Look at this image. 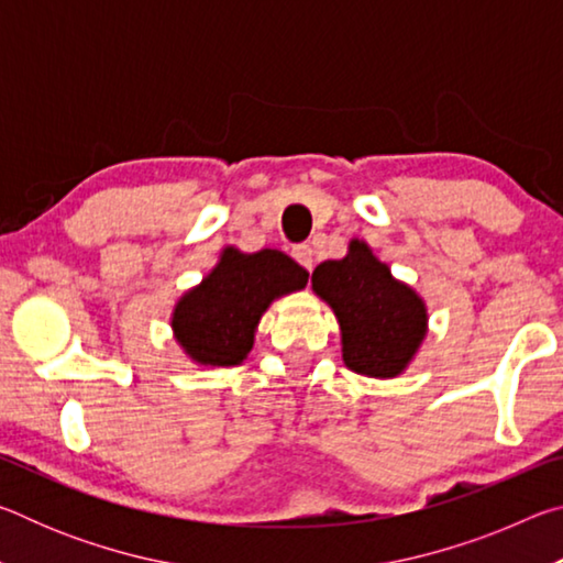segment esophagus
Instances as JSON below:
<instances>
[{
    "label": "esophagus",
    "instance_id": "34e87169",
    "mask_svg": "<svg viewBox=\"0 0 563 563\" xmlns=\"http://www.w3.org/2000/svg\"><path fill=\"white\" fill-rule=\"evenodd\" d=\"M290 255H292V261L298 263L302 271H308V273L312 271V261H316V258H312V255H316V253H312L310 245H305V243L302 245H295Z\"/></svg>",
    "mask_w": 563,
    "mask_h": 563
}]
</instances>
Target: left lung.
<instances>
[{"label":"left lung","instance_id":"8db88e82","mask_svg":"<svg viewBox=\"0 0 563 563\" xmlns=\"http://www.w3.org/2000/svg\"><path fill=\"white\" fill-rule=\"evenodd\" d=\"M312 290L335 310L342 360L352 373H402L424 338V305L412 288L393 278L365 243L352 241L345 258L320 263L312 273Z\"/></svg>","mask_w":563,"mask_h":563}]
</instances>
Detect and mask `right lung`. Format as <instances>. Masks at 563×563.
<instances>
[{
  "label": "right lung",
  "instance_id": "add662e5",
  "mask_svg": "<svg viewBox=\"0 0 563 563\" xmlns=\"http://www.w3.org/2000/svg\"><path fill=\"white\" fill-rule=\"evenodd\" d=\"M308 283V271L280 251L241 253L225 247L213 273L184 295L174 312L176 340L201 365H238L253 347L265 308Z\"/></svg>",
  "mask_w": 563,
  "mask_h": 563
}]
</instances>
